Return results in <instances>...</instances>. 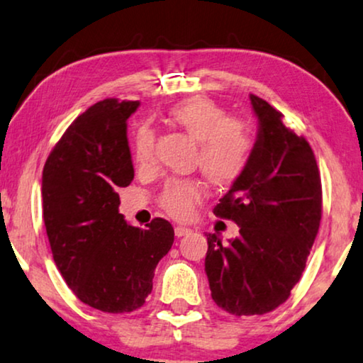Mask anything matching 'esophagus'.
I'll return each instance as SVG.
<instances>
[{
	"mask_svg": "<svg viewBox=\"0 0 363 363\" xmlns=\"http://www.w3.org/2000/svg\"><path fill=\"white\" fill-rule=\"evenodd\" d=\"M192 230L189 227H182V225H177L176 228H174V233H176V237H184V235H187V233H191Z\"/></svg>",
	"mask_w": 363,
	"mask_h": 363,
	"instance_id": "obj_1",
	"label": "esophagus"
}]
</instances>
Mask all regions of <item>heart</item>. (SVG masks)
<instances>
[{
    "label": "heart",
    "instance_id": "heart-1",
    "mask_svg": "<svg viewBox=\"0 0 363 363\" xmlns=\"http://www.w3.org/2000/svg\"><path fill=\"white\" fill-rule=\"evenodd\" d=\"M167 121L197 143L196 162L216 186H230L247 169L253 138L243 121L225 118V111L206 96H191L167 110ZM155 133L141 125L133 135V160L147 166L152 160ZM202 184L194 179H172L162 189L160 203L174 218L192 216L202 199Z\"/></svg>",
    "mask_w": 363,
    "mask_h": 363
}]
</instances>
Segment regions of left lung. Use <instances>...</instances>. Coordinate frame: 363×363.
<instances>
[{"instance_id": "8db88e82", "label": "left lung", "mask_w": 363, "mask_h": 363, "mask_svg": "<svg viewBox=\"0 0 363 363\" xmlns=\"http://www.w3.org/2000/svg\"><path fill=\"white\" fill-rule=\"evenodd\" d=\"M258 135L247 169L213 213L240 227L222 243L207 233L206 273L212 299L233 315L267 314L289 298L319 230L323 187L306 138L286 128L283 113L250 95Z\"/></svg>"}]
</instances>
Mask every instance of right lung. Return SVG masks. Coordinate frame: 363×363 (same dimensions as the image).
Returning <instances> with one entry per match:
<instances>
[{"mask_svg":"<svg viewBox=\"0 0 363 363\" xmlns=\"http://www.w3.org/2000/svg\"><path fill=\"white\" fill-rule=\"evenodd\" d=\"M140 101L105 99L74 120L43 171V213L54 262L74 294L104 313L145 304L174 228L152 218L146 228L125 222L118 187L135 177L126 120Z\"/></svg>","mask_w":363,"mask_h":363,"instance_id":"add662e5","label":"right lung"}]
</instances>
